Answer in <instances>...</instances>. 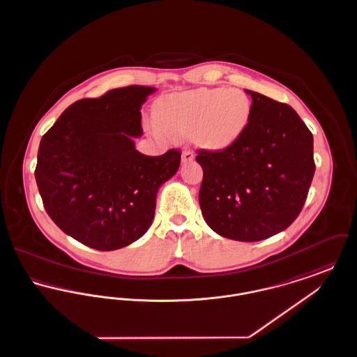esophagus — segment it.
<instances>
[{
    "mask_svg": "<svg viewBox=\"0 0 357 357\" xmlns=\"http://www.w3.org/2000/svg\"><path fill=\"white\" fill-rule=\"evenodd\" d=\"M194 158H195V155H194V153H191V151H188V150H185V151L182 153V163L191 162Z\"/></svg>",
    "mask_w": 357,
    "mask_h": 357,
    "instance_id": "1",
    "label": "esophagus"
}]
</instances>
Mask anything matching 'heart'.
I'll list each match as a JSON object with an SVG mask.
<instances>
[{
	"label": "heart",
	"instance_id": "1",
	"mask_svg": "<svg viewBox=\"0 0 357 357\" xmlns=\"http://www.w3.org/2000/svg\"><path fill=\"white\" fill-rule=\"evenodd\" d=\"M153 132L192 137L208 151L236 144L252 116V100L239 88H199L160 99L155 107Z\"/></svg>",
	"mask_w": 357,
	"mask_h": 357
}]
</instances>
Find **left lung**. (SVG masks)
Returning <instances> with one entry per match:
<instances>
[{"label":"left lung","instance_id":"8db88e82","mask_svg":"<svg viewBox=\"0 0 357 357\" xmlns=\"http://www.w3.org/2000/svg\"><path fill=\"white\" fill-rule=\"evenodd\" d=\"M252 116L237 143L199 150V206L222 237L255 242L289 227L305 204L314 174L313 135L297 112L255 91Z\"/></svg>","mask_w":357,"mask_h":357}]
</instances>
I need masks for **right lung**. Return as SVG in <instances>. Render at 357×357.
Returning <instances> with one entry per match:
<instances>
[{"mask_svg":"<svg viewBox=\"0 0 357 357\" xmlns=\"http://www.w3.org/2000/svg\"><path fill=\"white\" fill-rule=\"evenodd\" d=\"M156 91L130 85L73 102L43 136L34 171L43 204L66 234L102 252L144 236L156 194L179 169L181 153L135 149L140 108Z\"/></svg>","mask_w":357,"mask_h":357,"instance_id":"add662e5","label":"right lung"}]
</instances>
